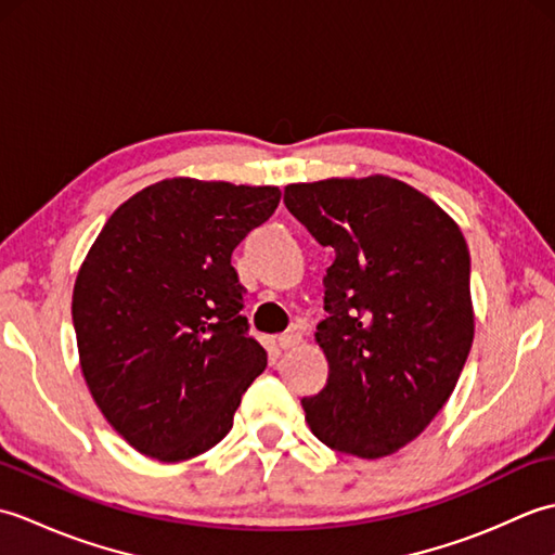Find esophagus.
I'll use <instances>...</instances> for the list:
<instances>
[{"label":"esophagus","instance_id":"obj_1","mask_svg":"<svg viewBox=\"0 0 555 555\" xmlns=\"http://www.w3.org/2000/svg\"><path fill=\"white\" fill-rule=\"evenodd\" d=\"M302 340V334H300V328H296L293 326L291 332H286V334H281L279 338H276V344H279V348L281 350H291V348H296L298 344Z\"/></svg>","mask_w":555,"mask_h":555}]
</instances>
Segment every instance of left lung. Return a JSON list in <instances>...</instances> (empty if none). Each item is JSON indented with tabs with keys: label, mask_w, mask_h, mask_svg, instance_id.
I'll list each match as a JSON object with an SVG mask.
<instances>
[{
	"label": "left lung",
	"mask_w": 555,
	"mask_h": 555,
	"mask_svg": "<svg viewBox=\"0 0 555 555\" xmlns=\"http://www.w3.org/2000/svg\"><path fill=\"white\" fill-rule=\"evenodd\" d=\"M284 203L336 253L314 334L328 379L302 398L305 420L334 451L391 455L446 405L473 348L465 235L431 197L382 173L291 183Z\"/></svg>",
	"instance_id": "1"
}]
</instances>
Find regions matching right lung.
Returning <instances> with one entry per match:
<instances>
[{
  "instance_id": "obj_1",
  "label": "right lung",
  "mask_w": 555,
  "mask_h": 555,
  "mask_svg": "<svg viewBox=\"0 0 555 555\" xmlns=\"http://www.w3.org/2000/svg\"><path fill=\"white\" fill-rule=\"evenodd\" d=\"M279 199L276 185L164 179L128 197L82 259L70 302L80 372L138 453L179 463L209 451L264 372L231 253Z\"/></svg>"
}]
</instances>
